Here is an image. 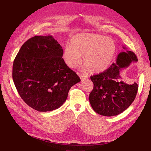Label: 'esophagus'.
I'll return each instance as SVG.
<instances>
[{
    "instance_id": "34e87169",
    "label": "esophagus",
    "mask_w": 151,
    "mask_h": 151,
    "mask_svg": "<svg viewBox=\"0 0 151 151\" xmlns=\"http://www.w3.org/2000/svg\"><path fill=\"white\" fill-rule=\"evenodd\" d=\"M87 78H88V77H87V76L86 75H82L81 76H80V78H81V80H82V81L83 80H86Z\"/></svg>"
}]
</instances>
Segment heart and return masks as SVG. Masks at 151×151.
I'll return each mask as SVG.
<instances>
[{
  "label": "heart",
  "mask_w": 151,
  "mask_h": 151,
  "mask_svg": "<svg viewBox=\"0 0 151 151\" xmlns=\"http://www.w3.org/2000/svg\"><path fill=\"white\" fill-rule=\"evenodd\" d=\"M116 52V45L111 38L94 33H79L71 38L63 51V59L70 68L83 62L86 70L93 73L106 71Z\"/></svg>",
  "instance_id": "obj_1"
}]
</instances>
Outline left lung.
<instances>
[{"label": "left lung", "mask_w": 151, "mask_h": 151, "mask_svg": "<svg viewBox=\"0 0 151 151\" xmlns=\"http://www.w3.org/2000/svg\"><path fill=\"white\" fill-rule=\"evenodd\" d=\"M137 61L133 52H121L118 55L116 64L102 73L91 76L94 87L89 94V102L96 113L113 116L123 113L131 106L137 94L138 86L136 82L126 83L122 80L120 75L122 70Z\"/></svg>", "instance_id": "left-lung-1"}]
</instances>
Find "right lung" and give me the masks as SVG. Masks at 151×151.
Masks as SVG:
<instances>
[{
  "instance_id": "1",
  "label": "right lung",
  "mask_w": 151,
  "mask_h": 151,
  "mask_svg": "<svg viewBox=\"0 0 151 151\" xmlns=\"http://www.w3.org/2000/svg\"><path fill=\"white\" fill-rule=\"evenodd\" d=\"M63 50L52 35L35 36L24 43L14 60L13 80L22 99L40 112L61 107L70 88L80 82L65 64Z\"/></svg>"
}]
</instances>
